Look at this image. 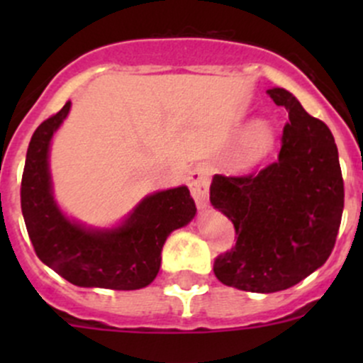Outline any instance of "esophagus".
Wrapping results in <instances>:
<instances>
[{"instance_id": "34e87169", "label": "esophagus", "mask_w": 363, "mask_h": 363, "mask_svg": "<svg viewBox=\"0 0 363 363\" xmlns=\"http://www.w3.org/2000/svg\"><path fill=\"white\" fill-rule=\"evenodd\" d=\"M208 168L205 164H196L191 172H189L188 177V186L191 189V195L195 199L196 205L200 208L207 207L208 202Z\"/></svg>"}]
</instances>
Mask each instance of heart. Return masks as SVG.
<instances>
[{"mask_svg":"<svg viewBox=\"0 0 363 363\" xmlns=\"http://www.w3.org/2000/svg\"><path fill=\"white\" fill-rule=\"evenodd\" d=\"M276 144V130L267 121H256L246 130L237 151V163L242 167L258 163L272 151Z\"/></svg>","mask_w":363,"mask_h":363,"instance_id":"obj_1","label":"heart"}]
</instances>
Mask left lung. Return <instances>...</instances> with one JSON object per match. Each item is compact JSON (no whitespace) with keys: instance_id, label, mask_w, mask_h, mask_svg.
I'll list each match as a JSON object with an SVG mask.
<instances>
[{"instance_id":"left-lung-1","label":"left lung","mask_w":363,"mask_h":363,"mask_svg":"<svg viewBox=\"0 0 363 363\" xmlns=\"http://www.w3.org/2000/svg\"><path fill=\"white\" fill-rule=\"evenodd\" d=\"M288 111L281 151L263 170L214 175L211 202L235 226L237 242L214 259L223 284L252 294L295 286L320 269L335 246L344 182L334 137L283 87L267 91Z\"/></svg>"}]
</instances>
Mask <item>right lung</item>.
I'll return each instance as SVG.
<instances>
[{
	"label": "right lung",
	"mask_w": 363,
	"mask_h": 363,
	"mask_svg": "<svg viewBox=\"0 0 363 363\" xmlns=\"http://www.w3.org/2000/svg\"><path fill=\"white\" fill-rule=\"evenodd\" d=\"M69 105L43 121L29 142L21 182L28 235L36 256L75 286L140 290L158 276L167 237L195 218V200L179 186L145 196L117 228L93 230L69 221L54 202L49 172L50 140Z\"/></svg>",
	"instance_id": "add662e5"
}]
</instances>
